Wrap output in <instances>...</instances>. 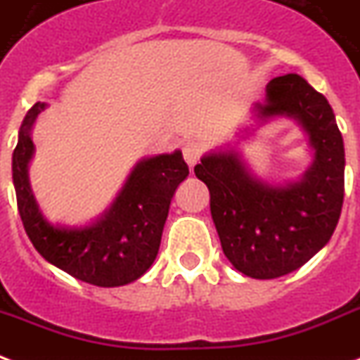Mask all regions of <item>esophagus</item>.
I'll return each instance as SVG.
<instances>
[{"instance_id":"obj_1","label":"esophagus","mask_w":360,"mask_h":360,"mask_svg":"<svg viewBox=\"0 0 360 360\" xmlns=\"http://www.w3.org/2000/svg\"><path fill=\"white\" fill-rule=\"evenodd\" d=\"M202 150H204V146H202V143H198V141H187V143L183 145V156L187 160L188 166L193 167L194 164L200 160Z\"/></svg>"}]
</instances>
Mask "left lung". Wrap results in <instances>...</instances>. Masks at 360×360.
Segmentation results:
<instances>
[{
    "label": "left lung",
    "instance_id": "8db88e82",
    "mask_svg": "<svg viewBox=\"0 0 360 360\" xmlns=\"http://www.w3.org/2000/svg\"><path fill=\"white\" fill-rule=\"evenodd\" d=\"M255 114L288 116L305 129L315 160L302 179L269 185L236 150L206 154L194 173L210 188L223 254L236 271L267 281L305 265L330 240L343 206L345 153L332 106L297 74L271 79Z\"/></svg>",
    "mask_w": 360,
    "mask_h": 360
}]
</instances>
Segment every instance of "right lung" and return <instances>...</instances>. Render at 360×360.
Listing matches in <instances>:
<instances>
[{
  "label": "right lung",
  "instance_id": "obj_1",
  "mask_svg": "<svg viewBox=\"0 0 360 360\" xmlns=\"http://www.w3.org/2000/svg\"><path fill=\"white\" fill-rule=\"evenodd\" d=\"M44 108L45 103H36L24 116L13 153V183L24 231L47 262L78 281L103 288L137 281L156 259L173 193L187 179L183 154L175 150L141 160L108 212L91 225H51L39 212L28 181L34 154L30 131Z\"/></svg>",
  "mask_w": 360,
  "mask_h": 360
}]
</instances>
